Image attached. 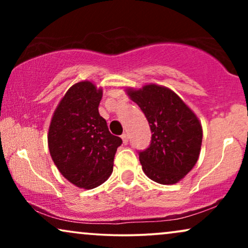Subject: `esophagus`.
<instances>
[{"label": "esophagus", "instance_id": "obj_1", "mask_svg": "<svg viewBox=\"0 0 248 248\" xmlns=\"http://www.w3.org/2000/svg\"><path fill=\"white\" fill-rule=\"evenodd\" d=\"M122 141H123V143L124 144H127V142H128V137H127V134L126 133H124V134H122Z\"/></svg>", "mask_w": 248, "mask_h": 248}]
</instances>
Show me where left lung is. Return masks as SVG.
Listing matches in <instances>:
<instances>
[{
  "label": "left lung",
  "mask_w": 248,
  "mask_h": 248,
  "mask_svg": "<svg viewBox=\"0 0 248 248\" xmlns=\"http://www.w3.org/2000/svg\"><path fill=\"white\" fill-rule=\"evenodd\" d=\"M125 91L144 113L152 133L149 148L139 154L142 170L159 184H176L198 162L203 137L201 122L167 87L150 83Z\"/></svg>",
  "instance_id": "8db88e82"
}]
</instances>
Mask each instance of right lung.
<instances>
[{
  "label": "right lung",
  "instance_id": "1",
  "mask_svg": "<svg viewBox=\"0 0 248 248\" xmlns=\"http://www.w3.org/2000/svg\"><path fill=\"white\" fill-rule=\"evenodd\" d=\"M103 89L91 81L73 84L54 111L48 149L61 174L80 188L91 189L113 172L114 157L122 139L108 130L98 106Z\"/></svg>",
  "mask_w": 248,
  "mask_h": 248
}]
</instances>
